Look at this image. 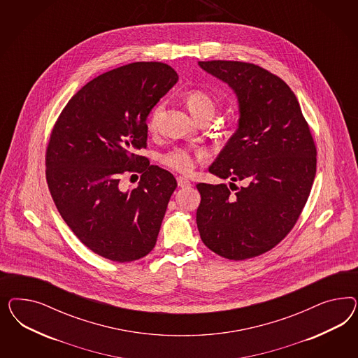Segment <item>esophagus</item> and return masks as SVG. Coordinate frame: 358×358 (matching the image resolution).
Masks as SVG:
<instances>
[{
	"instance_id": "esophagus-1",
	"label": "esophagus",
	"mask_w": 358,
	"mask_h": 358,
	"mask_svg": "<svg viewBox=\"0 0 358 358\" xmlns=\"http://www.w3.org/2000/svg\"><path fill=\"white\" fill-rule=\"evenodd\" d=\"M177 184H178L180 187H190L192 186V182L187 178H185V177H178L177 178Z\"/></svg>"
}]
</instances>
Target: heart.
Instances as JSON below:
<instances>
[{"instance_id": "b5f03b06", "label": "heart", "mask_w": 358, "mask_h": 358, "mask_svg": "<svg viewBox=\"0 0 358 358\" xmlns=\"http://www.w3.org/2000/svg\"><path fill=\"white\" fill-rule=\"evenodd\" d=\"M184 99L186 106L196 120H201L206 115H214L215 101L206 90L190 89L185 93ZM162 113L163 103H159L152 110L151 115L148 118V130H157ZM208 155L210 152L205 147H173L160 155V163L180 173H192L196 164L207 159Z\"/></svg>"}]
</instances>
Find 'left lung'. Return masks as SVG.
Returning <instances> with one entry per match:
<instances>
[{
	"label": "left lung",
	"mask_w": 358,
	"mask_h": 358,
	"mask_svg": "<svg viewBox=\"0 0 358 358\" xmlns=\"http://www.w3.org/2000/svg\"><path fill=\"white\" fill-rule=\"evenodd\" d=\"M227 83L238 101V127L208 168L220 178L244 181L232 194L226 184H198L196 226L208 250L247 260L274 248L293 229L316 174V147L289 85L259 65L198 62Z\"/></svg>",
	"instance_id": "1"
}]
</instances>
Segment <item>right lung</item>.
Wrapping results in <instances>:
<instances>
[{
  "label": "right lung",
  "mask_w": 358,
  "mask_h": 358,
  "mask_svg": "<svg viewBox=\"0 0 358 358\" xmlns=\"http://www.w3.org/2000/svg\"><path fill=\"white\" fill-rule=\"evenodd\" d=\"M178 80L164 63H131L89 81L65 105L45 150L55 205L78 240L99 256L130 262L155 247L177 181L138 155L145 120ZM141 173L131 192L120 176Z\"/></svg>",
  "instance_id": "obj_1"
}]
</instances>
